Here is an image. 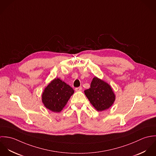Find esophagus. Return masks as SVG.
<instances>
[{"instance_id": "1", "label": "esophagus", "mask_w": 156, "mask_h": 156, "mask_svg": "<svg viewBox=\"0 0 156 156\" xmlns=\"http://www.w3.org/2000/svg\"><path fill=\"white\" fill-rule=\"evenodd\" d=\"M75 90L76 91H81L82 90V88L80 87H78V88H76Z\"/></svg>"}]
</instances>
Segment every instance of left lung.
<instances>
[{"mask_svg": "<svg viewBox=\"0 0 156 156\" xmlns=\"http://www.w3.org/2000/svg\"><path fill=\"white\" fill-rule=\"evenodd\" d=\"M84 92L91 105L97 111L109 109L115 100V95L111 87L97 77L93 78L90 88Z\"/></svg>", "mask_w": 156, "mask_h": 156, "instance_id": "8db88e82", "label": "left lung"}]
</instances>
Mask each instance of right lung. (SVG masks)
<instances>
[{
    "instance_id": "right-lung-1",
    "label": "right lung",
    "mask_w": 156,
    "mask_h": 156,
    "mask_svg": "<svg viewBox=\"0 0 156 156\" xmlns=\"http://www.w3.org/2000/svg\"><path fill=\"white\" fill-rule=\"evenodd\" d=\"M73 94L74 90L69 85L59 78L55 79L45 88L42 94V101L47 109L59 112Z\"/></svg>"
}]
</instances>
